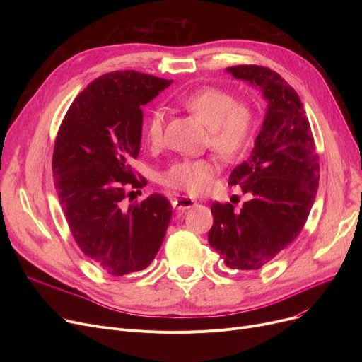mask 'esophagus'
I'll list each match as a JSON object with an SVG mask.
<instances>
[{
	"mask_svg": "<svg viewBox=\"0 0 362 362\" xmlns=\"http://www.w3.org/2000/svg\"><path fill=\"white\" fill-rule=\"evenodd\" d=\"M197 205V201L192 198H187V197H180L177 199L173 201V206L176 210H189V208H192Z\"/></svg>",
	"mask_w": 362,
	"mask_h": 362,
	"instance_id": "1",
	"label": "esophagus"
}]
</instances>
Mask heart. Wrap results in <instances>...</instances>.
<instances>
[{
  "label": "heart",
  "instance_id": "b5f03b06",
  "mask_svg": "<svg viewBox=\"0 0 362 362\" xmlns=\"http://www.w3.org/2000/svg\"><path fill=\"white\" fill-rule=\"evenodd\" d=\"M182 104L208 127L210 146L223 157H233L248 145L255 127V111L236 101L229 90L216 86H202L182 97ZM165 114L161 108L152 111L145 123V139L149 145L163 142ZM216 164L210 158L180 160L161 175V183L198 194L208 186L216 173Z\"/></svg>",
  "mask_w": 362,
  "mask_h": 362
}]
</instances>
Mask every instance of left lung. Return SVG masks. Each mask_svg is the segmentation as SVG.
Instances as JSON below:
<instances>
[{
    "label": "left lung",
    "mask_w": 362,
    "mask_h": 362,
    "mask_svg": "<svg viewBox=\"0 0 362 362\" xmlns=\"http://www.w3.org/2000/svg\"><path fill=\"white\" fill-rule=\"evenodd\" d=\"M235 79L254 85L267 111L248 160L233 168L229 185L248 197L240 210L211 205L208 243L229 269L258 270L291 245L313 208L320 164L307 112L296 90L262 66L227 67Z\"/></svg>",
    "instance_id": "8db88e82"
}]
</instances>
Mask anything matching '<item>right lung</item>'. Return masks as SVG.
<instances>
[{"mask_svg": "<svg viewBox=\"0 0 362 362\" xmlns=\"http://www.w3.org/2000/svg\"><path fill=\"white\" fill-rule=\"evenodd\" d=\"M170 83L135 70L105 73L76 97L55 139L54 185L71 235L111 276L146 269L173 214L160 194L124 201L129 187L146 185L130 167L141 149V107Z\"/></svg>", "mask_w": 362, "mask_h": 362, "instance_id": "1", "label": "right lung"}]
</instances>
